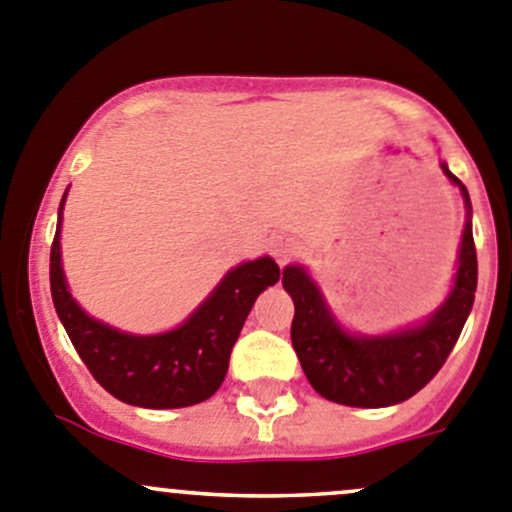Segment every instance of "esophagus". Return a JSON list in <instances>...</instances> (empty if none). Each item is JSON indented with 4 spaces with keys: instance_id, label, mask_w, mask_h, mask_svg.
Wrapping results in <instances>:
<instances>
[{
    "instance_id": "1",
    "label": "esophagus",
    "mask_w": 512,
    "mask_h": 512,
    "mask_svg": "<svg viewBox=\"0 0 512 512\" xmlns=\"http://www.w3.org/2000/svg\"><path fill=\"white\" fill-rule=\"evenodd\" d=\"M294 252H297V240H294V237L280 235V237H275V240H272V257H275L280 265H285L289 257L294 255Z\"/></svg>"
}]
</instances>
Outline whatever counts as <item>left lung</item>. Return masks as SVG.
Wrapping results in <instances>:
<instances>
[{
  "label": "left lung",
  "mask_w": 512,
  "mask_h": 512,
  "mask_svg": "<svg viewBox=\"0 0 512 512\" xmlns=\"http://www.w3.org/2000/svg\"><path fill=\"white\" fill-rule=\"evenodd\" d=\"M466 205L458 270L451 292L423 322L386 334H356L342 327L304 265H287L282 285L294 302L292 347L304 376L324 399L356 409H384L421 391L446 364L471 314L478 285L473 208L468 190L441 163Z\"/></svg>",
  "instance_id": "left-lung-1"
}]
</instances>
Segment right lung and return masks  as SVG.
<instances>
[{
  "instance_id": "obj_1",
  "label": "right lung",
  "mask_w": 512,
  "mask_h": 512,
  "mask_svg": "<svg viewBox=\"0 0 512 512\" xmlns=\"http://www.w3.org/2000/svg\"><path fill=\"white\" fill-rule=\"evenodd\" d=\"M69 193V190H66ZM59 205L51 245V299L81 361L111 396L141 409H183L210 399L223 384L240 329L252 304L277 285L280 267L270 255L232 267L183 324L160 334H131L94 319L71 297L61 265Z\"/></svg>"
}]
</instances>
